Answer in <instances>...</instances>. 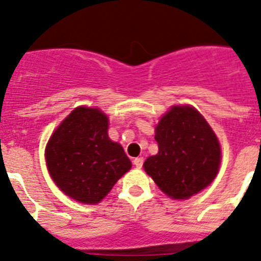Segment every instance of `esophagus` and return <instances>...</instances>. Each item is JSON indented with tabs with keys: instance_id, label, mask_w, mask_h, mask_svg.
Returning <instances> with one entry per match:
<instances>
[{
	"instance_id": "1",
	"label": "esophagus",
	"mask_w": 261,
	"mask_h": 261,
	"mask_svg": "<svg viewBox=\"0 0 261 261\" xmlns=\"http://www.w3.org/2000/svg\"><path fill=\"white\" fill-rule=\"evenodd\" d=\"M133 164H135L137 168H141L143 164V158H136V159L133 160Z\"/></svg>"
}]
</instances>
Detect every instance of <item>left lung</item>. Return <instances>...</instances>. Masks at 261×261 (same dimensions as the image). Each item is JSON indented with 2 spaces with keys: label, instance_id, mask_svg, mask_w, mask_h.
<instances>
[{
  "label": "left lung",
  "instance_id": "8db88e82",
  "mask_svg": "<svg viewBox=\"0 0 261 261\" xmlns=\"http://www.w3.org/2000/svg\"><path fill=\"white\" fill-rule=\"evenodd\" d=\"M159 151L143 168L164 194L188 199L216 177L221 149L216 135L199 111L191 106H172L155 126Z\"/></svg>",
  "mask_w": 261,
  "mask_h": 261
}]
</instances>
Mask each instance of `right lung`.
<instances>
[{"label": "right lung", "mask_w": 261, "mask_h": 261, "mask_svg": "<svg viewBox=\"0 0 261 261\" xmlns=\"http://www.w3.org/2000/svg\"><path fill=\"white\" fill-rule=\"evenodd\" d=\"M109 118L99 109L76 107L54 130L45 149L49 173L72 199L99 203L130 169L120 143L107 133Z\"/></svg>", "instance_id": "obj_1"}]
</instances>
